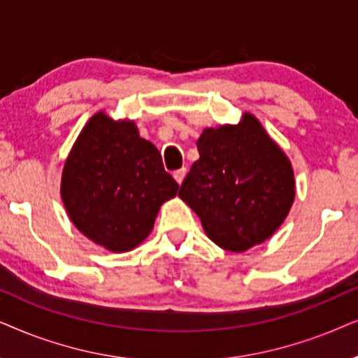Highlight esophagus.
Wrapping results in <instances>:
<instances>
[{
	"mask_svg": "<svg viewBox=\"0 0 358 358\" xmlns=\"http://www.w3.org/2000/svg\"><path fill=\"white\" fill-rule=\"evenodd\" d=\"M185 175H187V169H180V170H176V171H173V178L176 180V182L178 183H182L183 180H185Z\"/></svg>",
	"mask_w": 358,
	"mask_h": 358,
	"instance_id": "1",
	"label": "esophagus"
}]
</instances>
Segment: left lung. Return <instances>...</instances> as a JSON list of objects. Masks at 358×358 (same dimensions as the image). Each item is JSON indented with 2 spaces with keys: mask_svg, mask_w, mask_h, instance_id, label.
Returning a JSON list of instances; mask_svg holds the SVG:
<instances>
[{
  "mask_svg": "<svg viewBox=\"0 0 358 358\" xmlns=\"http://www.w3.org/2000/svg\"><path fill=\"white\" fill-rule=\"evenodd\" d=\"M199 159L178 196L198 214L206 236L229 252H245L275 234L296 194L292 162L254 114L239 124L206 127Z\"/></svg>",
  "mask_w": 358,
  "mask_h": 358,
  "instance_id": "obj_1",
  "label": "left lung"
}]
</instances>
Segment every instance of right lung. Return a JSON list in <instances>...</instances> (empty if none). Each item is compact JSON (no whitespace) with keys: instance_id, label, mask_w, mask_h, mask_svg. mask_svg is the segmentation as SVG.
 <instances>
[{"instance_id":"right-lung-1","label":"right lung","mask_w":358,"mask_h":358,"mask_svg":"<svg viewBox=\"0 0 358 358\" xmlns=\"http://www.w3.org/2000/svg\"><path fill=\"white\" fill-rule=\"evenodd\" d=\"M176 192L160 152L142 139L136 122L104 111L88 119L62 170L60 196L70 221L116 254L149 237L160 206Z\"/></svg>"}]
</instances>
